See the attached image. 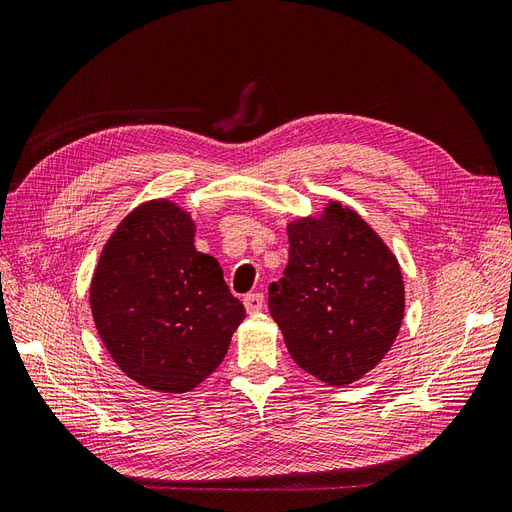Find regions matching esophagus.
I'll return each instance as SVG.
<instances>
[{"mask_svg":"<svg viewBox=\"0 0 512 512\" xmlns=\"http://www.w3.org/2000/svg\"><path fill=\"white\" fill-rule=\"evenodd\" d=\"M243 305L247 309V314H258V312H262V309H265V297H262L260 292H252L243 299Z\"/></svg>","mask_w":512,"mask_h":512,"instance_id":"obj_1","label":"esophagus"}]
</instances>
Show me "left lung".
Masks as SVG:
<instances>
[{"label":"left lung","mask_w":512,"mask_h":512,"mask_svg":"<svg viewBox=\"0 0 512 512\" xmlns=\"http://www.w3.org/2000/svg\"><path fill=\"white\" fill-rule=\"evenodd\" d=\"M290 250L269 286L271 316L309 376L348 386L374 369L404 322L401 267L359 213L329 200L320 213L286 226Z\"/></svg>","instance_id":"1"}]
</instances>
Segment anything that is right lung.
<instances>
[{
	"label": "right lung",
	"instance_id": "obj_1",
	"mask_svg": "<svg viewBox=\"0 0 512 512\" xmlns=\"http://www.w3.org/2000/svg\"><path fill=\"white\" fill-rule=\"evenodd\" d=\"M192 215L147 200L119 222L91 277L89 305L104 348L145 389L181 395L228 352L245 309L220 262L194 247Z\"/></svg>",
	"mask_w": 512,
	"mask_h": 512
}]
</instances>
